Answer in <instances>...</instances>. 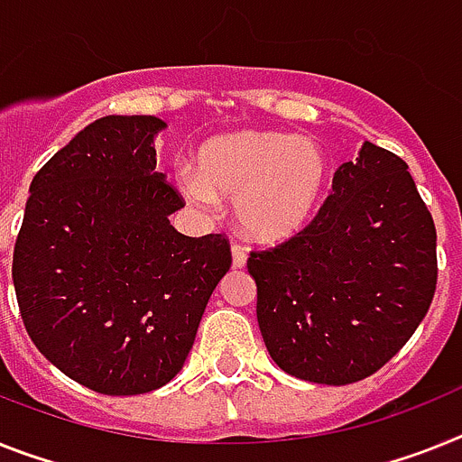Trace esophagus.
Wrapping results in <instances>:
<instances>
[{"instance_id":"esophagus-1","label":"esophagus","mask_w":462,"mask_h":462,"mask_svg":"<svg viewBox=\"0 0 462 462\" xmlns=\"http://www.w3.org/2000/svg\"><path fill=\"white\" fill-rule=\"evenodd\" d=\"M246 249H242V246H232V267L235 270H242L244 265H246Z\"/></svg>"}]
</instances>
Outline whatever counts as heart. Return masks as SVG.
Returning <instances> with one entry per match:
<instances>
[{
	"instance_id": "b5f03b06",
	"label": "heart",
	"mask_w": 462,
	"mask_h": 462,
	"mask_svg": "<svg viewBox=\"0 0 462 462\" xmlns=\"http://www.w3.org/2000/svg\"><path fill=\"white\" fill-rule=\"evenodd\" d=\"M183 189L197 207L235 199L239 230L258 244L293 239L327 199L331 162L317 141L284 131H237L199 147Z\"/></svg>"
}]
</instances>
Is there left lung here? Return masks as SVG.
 I'll list each match as a JSON object with an SVG mask.
<instances>
[{"label": "left lung", "instance_id": "8db88e82", "mask_svg": "<svg viewBox=\"0 0 462 462\" xmlns=\"http://www.w3.org/2000/svg\"><path fill=\"white\" fill-rule=\"evenodd\" d=\"M258 327L279 369L347 385L413 336L437 289V230L404 159L364 143L289 242L254 251Z\"/></svg>", "mask_w": 462, "mask_h": 462}]
</instances>
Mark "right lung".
I'll list each match as a JSON object with an SVG mask.
<instances>
[{"label": "right lung", "mask_w": 462, "mask_h": 462, "mask_svg": "<svg viewBox=\"0 0 462 462\" xmlns=\"http://www.w3.org/2000/svg\"><path fill=\"white\" fill-rule=\"evenodd\" d=\"M152 115L84 126L30 183L14 286L37 350L88 390L152 393L183 369L213 289L223 235L185 237L183 199L157 171Z\"/></svg>", "instance_id": "add662e5"}]
</instances>
